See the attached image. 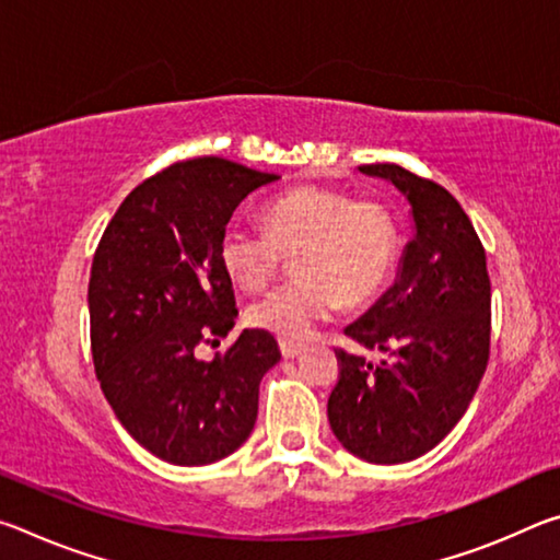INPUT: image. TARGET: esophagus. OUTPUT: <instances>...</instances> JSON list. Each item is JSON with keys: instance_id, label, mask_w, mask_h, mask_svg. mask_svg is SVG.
<instances>
[{"instance_id": "34e87169", "label": "esophagus", "mask_w": 560, "mask_h": 560, "mask_svg": "<svg viewBox=\"0 0 560 560\" xmlns=\"http://www.w3.org/2000/svg\"><path fill=\"white\" fill-rule=\"evenodd\" d=\"M279 348H281V355L291 360V358H299L303 350H306V346L303 343H293V340H279Z\"/></svg>"}]
</instances>
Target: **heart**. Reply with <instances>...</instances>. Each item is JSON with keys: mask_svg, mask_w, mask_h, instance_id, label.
I'll use <instances>...</instances> for the list:
<instances>
[{"mask_svg": "<svg viewBox=\"0 0 560 560\" xmlns=\"http://www.w3.org/2000/svg\"><path fill=\"white\" fill-rule=\"evenodd\" d=\"M267 232L230 224L220 261L234 283L259 291L283 257H296V281L252 303L254 328L306 340L343 306H360L385 287L397 257V224L383 202L350 200L328 187H299L264 210Z\"/></svg>", "mask_w": 560, "mask_h": 560, "instance_id": "1", "label": "heart"}]
</instances>
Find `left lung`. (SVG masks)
Masks as SVG:
<instances>
[{"mask_svg": "<svg viewBox=\"0 0 560 560\" xmlns=\"http://www.w3.org/2000/svg\"><path fill=\"white\" fill-rule=\"evenodd\" d=\"M358 173L395 185L412 217L393 287L346 336L381 363L348 350L328 397L336 440L373 464L422 457L467 412L489 360L491 287L487 254L462 205L438 183L400 165H360Z\"/></svg>", "mask_w": 560, "mask_h": 560, "instance_id": "8db88e82", "label": "left lung"}]
</instances>
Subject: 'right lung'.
Segmentation results:
<instances>
[{"label": "right lung", "mask_w": 560, "mask_h": 560, "mask_svg": "<svg viewBox=\"0 0 560 560\" xmlns=\"http://www.w3.org/2000/svg\"><path fill=\"white\" fill-rule=\"evenodd\" d=\"M277 179L224 158L185 160L132 189L101 236L89 281L93 365L122 428L170 464L202 467L240 450L261 377L281 360L259 328L210 363L195 358L234 328L220 261L226 222Z\"/></svg>", "instance_id": "add662e5"}]
</instances>
